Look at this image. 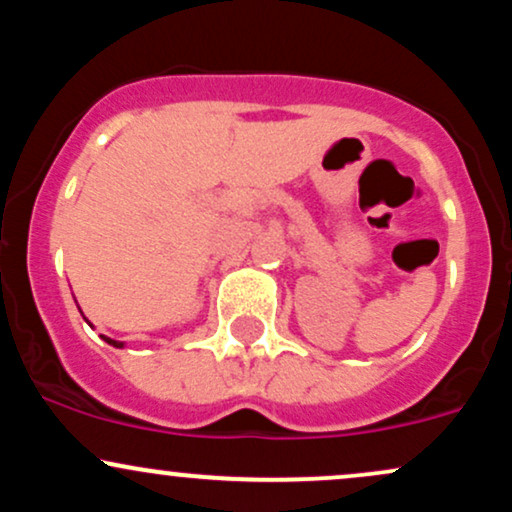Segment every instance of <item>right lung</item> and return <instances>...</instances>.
Listing matches in <instances>:
<instances>
[{"label":"right lung","instance_id":"1","mask_svg":"<svg viewBox=\"0 0 512 512\" xmlns=\"http://www.w3.org/2000/svg\"><path fill=\"white\" fill-rule=\"evenodd\" d=\"M105 339V342H108V344H113V346H120V349H122V342H115V339H108V337H103Z\"/></svg>","mask_w":512,"mask_h":512}]
</instances>
